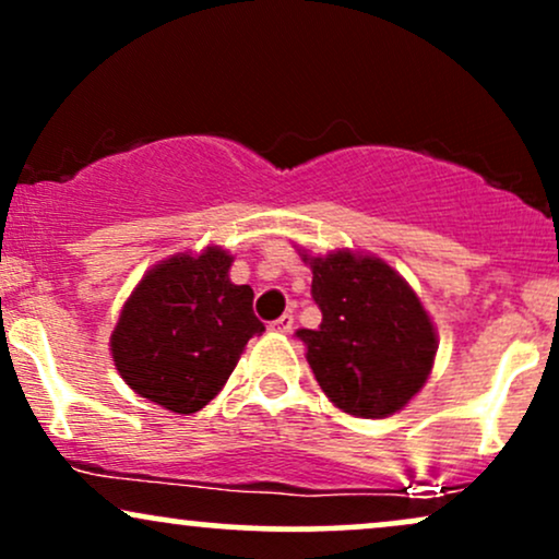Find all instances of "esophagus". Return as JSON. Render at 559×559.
Instances as JSON below:
<instances>
[{"label": "esophagus", "mask_w": 559, "mask_h": 559, "mask_svg": "<svg viewBox=\"0 0 559 559\" xmlns=\"http://www.w3.org/2000/svg\"><path fill=\"white\" fill-rule=\"evenodd\" d=\"M294 329V316L292 312H284V316H281L278 320H273L271 323V331H275V333H288Z\"/></svg>", "instance_id": "obj_1"}]
</instances>
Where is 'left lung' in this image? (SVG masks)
Wrapping results in <instances>:
<instances>
[{"mask_svg": "<svg viewBox=\"0 0 559 559\" xmlns=\"http://www.w3.org/2000/svg\"><path fill=\"white\" fill-rule=\"evenodd\" d=\"M301 260L312 267V299L323 323L299 329L320 389L344 413L386 418L423 389L436 331L418 294L386 262L338 249Z\"/></svg>", "mask_w": 559, "mask_h": 559, "instance_id": "left-lung-1", "label": "left lung"}]
</instances>
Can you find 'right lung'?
Masks as SVG:
<instances>
[{
  "label": "right lung",
  "mask_w": 559,
  "mask_h": 559,
  "mask_svg": "<svg viewBox=\"0 0 559 559\" xmlns=\"http://www.w3.org/2000/svg\"><path fill=\"white\" fill-rule=\"evenodd\" d=\"M230 262L221 247L176 254L133 288L110 346L139 396L178 415L197 413L226 386L249 338L265 331L252 288L230 284Z\"/></svg>",
  "instance_id": "add662e5"
}]
</instances>
